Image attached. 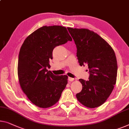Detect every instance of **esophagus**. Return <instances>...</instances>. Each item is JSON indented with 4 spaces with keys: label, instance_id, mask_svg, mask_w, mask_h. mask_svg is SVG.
<instances>
[{
    "label": "esophagus",
    "instance_id": "obj_1",
    "mask_svg": "<svg viewBox=\"0 0 129 129\" xmlns=\"http://www.w3.org/2000/svg\"><path fill=\"white\" fill-rule=\"evenodd\" d=\"M68 80L70 82H72L74 80V78H70V77H68Z\"/></svg>",
    "mask_w": 129,
    "mask_h": 129
}]
</instances>
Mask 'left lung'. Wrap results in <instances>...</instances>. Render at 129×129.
<instances>
[{"mask_svg":"<svg viewBox=\"0 0 129 129\" xmlns=\"http://www.w3.org/2000/svg\"><path fill=\"white\" fill-rule=\"evenodd\" d=\"M77 48L80 66L88 65L89 80L80 79L82 90L76 94L78 100L94 108L103 104L116 84L118 65L111 46L100 36L87 29L67 28Z\"/></svg>","mask_w":129,"mask_h":129,"instance_id":"8db88e82","label":"left lung"}]
</instances>
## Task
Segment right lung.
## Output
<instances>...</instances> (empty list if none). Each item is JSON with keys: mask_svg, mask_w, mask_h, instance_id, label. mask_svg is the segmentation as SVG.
I'll use <instances>...</instances> for the list:
<instances>
[{"mask_svg": "<svg viewBox=\"0 0 129 129\" xmlns=\"http://www.w3.org/2000/svg\"><path fill=\"white\" fill-rule=\"evenodd\" d=\"M64 26H43L29 35L18 55V76L21 87L29 100L40 108L57 103L68 83L67 75H54L47 68L56 46L72 41Z\"/></svg>", "mask_w": 129, "mask_h": 129, "instance_id": "obj_1", "label": "right lung"}]
</instances>
